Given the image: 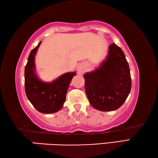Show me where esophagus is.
<instances>
[{
  "mask_svg": "<svg viewBox=\"0 0 158 158\" xmlns=\"http://www.w3.org/2000/svg\"><path fill=\"white\" fill-rule=\"evenodd\" d=\"M77 72H78L79 74H82L84 73V71L85 70V66L83 64H81L77 65Z\"/></svg>",
  "mask_w": 158,
  "mask_h": 158,
  "instance_id": "obj_1",
  "label": "esophagus"
}]
</instances>
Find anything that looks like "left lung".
Instances as JSON below:
<instances>
[{"instance_id": "8db88e82", "label": "left lung", "mask_w": 158, "mask_h": 158, "mask_svg": "<svg viewBox=\"0 0 158 158\" xmlns=\"http://www.w3.org/2000/svg\"><path fill=\"white\" fill-rule=\"evenodd\" d=\"M85 92L95 109L116 110L122 106L131 89L128 63L120 47L110 44L106 60L100 67L84 75Z\"/></svg>"}]
</instances>
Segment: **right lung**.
I'll return each instance as SVG.
<instances>
[{"label": "right lung", "instance_id": "add662e5", "mask_svg": "<svg viewBox=\"0 0 158 158\" xmlns=\"http://www.w3.org/2000/svg\"><path fill=\"white\" fill-rule=\"evenodd\" d=\"M41 43L32 50L27 59L25 67V91L28 100L37 111L51 114L63 107L69 86L76 73H66L51 82L40 80L36 74L35 56Z\"/></svg>", "mask_w": 158, "mask_h": 158}]
</instances>
